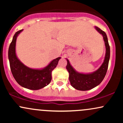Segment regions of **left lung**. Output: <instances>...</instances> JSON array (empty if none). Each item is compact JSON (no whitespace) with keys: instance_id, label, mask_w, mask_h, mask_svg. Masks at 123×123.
Returning a JSON list of instances; mask_svg holds the SVG:
<instances>
[{"instance_id":"obj_1","label":"left lung","mask_w":123,"mask_h":123,"mask_svg":"<svg viewBox=\"0 0 123 123\" xmlns=\"http://www.w3.org/2000/svg\"><path fill=\"white\" fill-rule=\"evenodd\" d=\"M100 34L103 36L106 48V54L104 62L96 71L91 73H81L77 72L72 67L68 59L66 69L69 73V79L71 86L73 88L80 91H87L97 87L102 81L106 74L109 61L110 59V46L109 45L108 37L105 32L100 28L95 26Z\"/></svg>"}]
</instances>
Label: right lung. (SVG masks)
Wrapping results in <instances>:
<instances>
[{"label": "right lung", "mask_w": 123, "mask_h": 123, "mask_svg": "<svg viewBox=\"0 0 123 123\" xmlns=\"http://www.w3.org/2000/svg\"><path fill=\"white\" fill-rule=\"evenodd\" d=\"M22 31L23 29H21L15 33L8 49V56L11 71L17 82L22 87L29 90H39L51 82V72L56 68L61 57L53 60L41 69H32L25 66L19 60L15 53L17 37Z\"/></svg>", "instance_id": "right-lung-1"}]
</instances>
